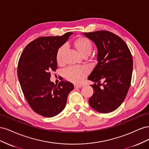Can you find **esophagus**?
Returning a JSON list of instances; mask_svg holds the SVG:
<instances>
[{"label":"esophagus","instance_id":"34e87169","mask_svg":"<svg viewBox=\"0 0 149 149\" xmlns=\"http://www.w3.org/2000/svg\"><path fill=\"white\" fill-rule=\"evenodd\" d=\"M81 87H83V85H81V84H74V88H79Z\"/></svg>","mask_w":149,"mask_h":149}]
</instances>
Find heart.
Here are the masks:
<instances>
[{
    "instance_id": "b5f03b06",
    "label": "heart",
    "mask_w": 149,
    "mask_h": 149,
    "mask_svg": "<svg viewBox=\"0 0 149 149\" xmlns=\"http://www.w3.org/2000/svg\"><path fill=\"white\" fill-rule=\"evenodd\" d=\"M72 46L82 57H87L92 52L93 45L90 40L83 36L77 37L72 42ZM65 53V47L58 49L56 54V61L58 65L63 63V58ZM88 74V70L84 67L73 66L68 68L63 72L66 79L74 83H79Z\"/></svg>"
}]
</instances>
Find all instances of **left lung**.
<instances>
[{
	"label": "left lung",
	"instance_id": "1",
	"mask_svg": "<svg viewBox=\"0 0 149 149\" xmlns=\"http://www.w3.org/2000/svg\"><path fill=\"white\" fill-rule=\"evenodd\" d=\"M84 35L97 48L98 63L88 77L94 83L89 105L101 113H109L118 109L127 96L132 74L131 53L124 40L111 31L100 30Z\"/></svg>",
	"mask_w": 149,
	"mask_h": 149
}]
</instances>
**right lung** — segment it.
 <instances>
[{
  "label": "right lung",
  "mask_w": 149,
  "mask_h": 149,
  "mask_svg": "<svg viewBox=\"0 0 149 149\" xmlns=\"http://www.w3.org/2000/svg\"><path fill=\"white\" fill-rule=\"evenodd\" d=\"M72 32L62 36L36 38L24 48L17 67V75L26 101L36 113L46 118L56 116L64 109L73 84L61 81L51 82V72L56 71L58 49Z\"/></svg>",
  "instance_id": "add662e5"
}]
</instances>
